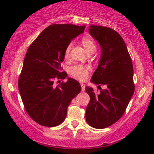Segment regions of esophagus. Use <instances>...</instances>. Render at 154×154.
<instances>
[{"mask_svg":"<svg viewBox=\"0 0 154 154\" xmlns=\"http://www.w3.org/2000/svg\"><path fill=\"white\" fill-rule=\"evenodd\" d=\"M81 88H82V92H84V91L85 90V85H84V84H82V83L81 84Z\"/></svg>","mask_w":154,"mask_h":154,"instance_id":"obj_1","label":"esophagus"}]
</instances>
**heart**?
<instances>
[{
	"mask_svg": "<svg viewBox=\"0 0 154 154\" xmlns=\"http://www.w3.org/2000/svg\"><path fill=\"white\" fill-rule=\"evenodd\" d=\"M82 44L87 53L90 52L92 51H96V45H95L94 42L90 38H87V37L83 38L82 39ZM71 48H72V45L71 44H69L67 47L65 48V53H64L65 58H69ZM89 70H90V69L88 66H85V65H75L72 66L69 69V74L72 78L75 79L79 80V81H84L87 78Z\"/></svg>",
	"mask_w": 154,
	"mask_h": 154,
	"instance_id": "b5f03b06",
	"label": "heart"
}]
</instances>
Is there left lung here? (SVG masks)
<instances>
[{"label":"left lung","instance_id":"8db88e82","mask_svg":"<svg viewBox=\"0 0 154 154\" xmlns=\"http://www.w3.org/2000/svg\"><path fill=\"white\" fill-rule=\"evenodd\" d=\"M89 32L101 47L99 65L91 79L100 89L99 94L85 87L90 101L85 119L96 129H104L117 122L126 111L135 90L132 59L122 37L113 29L91 25ZM104 85L105 89L100 87Z\"/></svg>","mask_w":154,"mask_h":154}]
</instances>
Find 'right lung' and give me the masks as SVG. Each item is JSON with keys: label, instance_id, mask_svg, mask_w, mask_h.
<instances>
[{"label": "right lung", "instance_id": "right-lung-1", "mask_svg": "<svg viewBox=\"0 0 154 154\" xmlns=\"http://www.w3.org/2000/svg\"><path fill=\"white\" fill-rule=\"evenodd\" d=\"M85 26L51 24L29 46L18 79V89L27 113L37 123L56 126L65 120L67 109L81 91L79 82L72 78L55 86V79H65L61 64L71 41L83 33Z\"/></svg>", "mask_w": 154, "mask_h": 154}]
</instances>
